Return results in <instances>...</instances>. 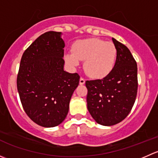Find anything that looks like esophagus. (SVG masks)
<instances>
[{"label":"esophagus","mask_w":158,"mask_h":158,"mask_svg":"<svg viewBox=\"0 0 158 158\" xmlns=\"http://www.w3.org/2000/svg\"><path fill=\"white\" fill-rule=\"evenodd\" d=\"M85 79L82 77H81L80 79H79V84H80V85H83V84H85Z\"/></svg>","instance_id":"34e87169"}]
</instances>
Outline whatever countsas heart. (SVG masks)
Listing matches in <instances>:
<instances>
[{
    "label": "heart",
    "instance_id": "1",
    "mask_svg": "<svg viewBox=\"0 0 158 158\" xmlns=\"http://www.w3.org/2000/svg\"><path fill=\"white\" fill-rule=\"evenodd\" d=\"M117 49L111 42L97 38L76 42L72 54H66L65 60L71 67H76L79 60H84L85 72L90 77L100 79L108 76L115 65Z\"/></svg>",
    "mask_w": 158,
    "mask_h": 158
}]
</instances>
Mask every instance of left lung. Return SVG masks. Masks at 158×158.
<instances>
[{"mask_svg":"<svg viewBox=\"0 0 158 158\" xmlns=\"http://www.w3.org/2000/svg\"><path fill=\"white\" fill-rule=\"evenodd\" d=\"M117 49L115 65L102 79L87 80V108L99 125L111 126L128 116L138 92L137 63L128 47L112 38Z\"/></svg>","mask_w":158,"mask_h":158,"instance_id":"1","label":"left lung"}]
</instances>
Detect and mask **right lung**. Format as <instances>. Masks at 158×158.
<instances>
[{
	"label": "right lung",
	"mask_w": 158,
	"mask_h": 158,
	"mask_svg": "<svg viewBox=\"0 0 158 158\" xmlns=\"http://www.w3.org/2000/svg\"><path fill=\"white\" fill-rule=\"evenodd\" d=\"M64 47L60 32H46L32 43L20 60L17 86L22 106L33 122L45 128L64 121L79 82L78 73L63 70Z\"/></svg>",
	"instance_id": "right-lung-1"
}]
</instances>
